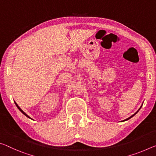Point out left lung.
Returning a JSON list of instances; mask_svg holds the SVG:
<instances>
[{"label":"left lung","instance_id":"left-lung-1","mask_svg":"<svg viewBox=\"0 0 156 156\" xmlns=\"http://www.w3.org/2000/svg\"><path fill=\"white\" fill-rule=\"evenodd\" d=\"M142 108V106H141V107H140V108ZM140 109H139V110H138L137 111V112H135V113L134 114V115H133L132 116H130V117H128V119H125V120H123V121H126V120H128V119H130V118H131V117H133V116H134V115H136V114H137V113L138 112V111H139V110H140Z\"/></svg>","mask_w":156,"mask_h":156}]
</instances>
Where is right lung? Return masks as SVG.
<instances>
[{
	"label": "right lung",
	"instance_id": "obj_1",
	"mask_svg": "<svg viewBox=\"0 0 156 156\" xmlns=\"http://www.w3.org/2000/svg\"><path fill=\"white\" fill-rule=\"evenodd\" d=\"M14 103H15V104H16V107H17V108H18V109H19V110H20V111H21V112L22 113H23L24 115H26L27 117H28V118H30V119H31L30 117H29V116H28V115H27V114H26V113H25V112H23V110H22L21 109V108H19V106L18 105H17V104H16V102H14Z\"/></svg>",
	"mask_w": 156,
	"mask_h": 156
}]
</instances>
